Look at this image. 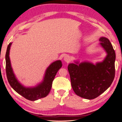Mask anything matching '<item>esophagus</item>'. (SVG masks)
<instances>
[{
  "mask_svg": "<svg viewBox=\"0 0 122 122\" xmlns=\"http://www.w3.org/2000/svg\"><path fill=\"white\" fill-rule=\"evenodd\" d=\"M70 60H71V58L68 55H66L64 57V61H66V62H67V63L69 62V61H70Z\"/></svg>",
  "mask_w": 122,
  "mask_h": 122,
  "instance_id": "obj_1",
  "label": "esophagus"
}]
</instances>
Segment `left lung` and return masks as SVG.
I'll return each mask as SVG.
<instances>
[{"instance_id":"8db88e82","label":"left lung","mask_w":122,"mask_h":122,"mask_svg":"<svg viewBox=\"0 0 122 122\" xmlns=\"http://www.w3.org/2000/svg\"><path fill=\"white\" fill-rule=\"evenodd\" d=\"M99 41L107 53L102 62L93 64L88 61H75V64H69L67 67L73 91L85 99L98 97L110 86L115 78V50L107 38L101 37Z\"/></svg>"}]
</instances>
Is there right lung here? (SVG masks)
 Returning a JSON list of instances; mask_svg holds the SVG:
<instances>
[{
  "label": "right lung",
  "instance_id": "obj_1",
  "mask_svg": "<svg viewBox=\"0 0 122 122\" xmlns=\"http://www.w3.org/2000/svg\"><path fill=\"white\" fill-rule=\"evenodd\" d=\"M12 43L8 45L5 55L6 72L8 81L13 90L25 98L31 101H35L40 98L45 97L51 90L52 81L59 69L62 66L61 61L58 60L51 63L45 71V76L42 82L36 86L26 87L24 86L16 78L14 74L10 59V50Z\"/></svg>",
  "mask_w": 122,
  "mask_h": 122
}]
</instances>
